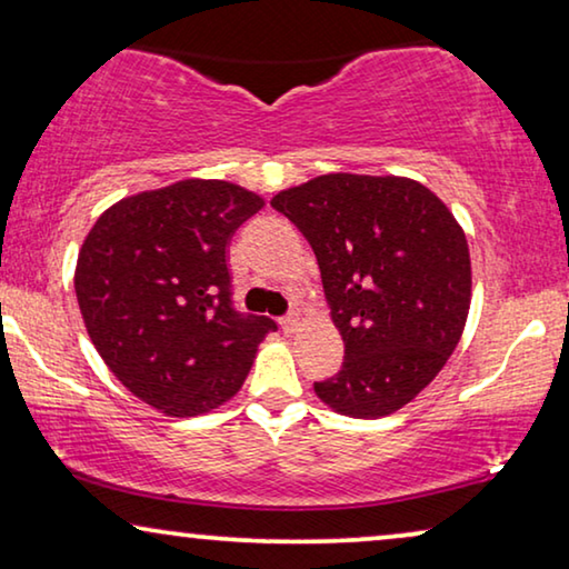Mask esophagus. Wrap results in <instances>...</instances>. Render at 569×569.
<instances>
[{
    "mask_svg": "<svg viewBox=\"0 0 569 569\" xmlns=\"http://www.w3.org/2000/svg\"><path fill=\"white\" fill-rule=\"evenodd\" d=\"M298 323H300V318H298V313H290V316L279 318V326H282V331L287 333V337H290V333H295V331H298Z\"/></svg>",
    "mask_w": 569,
    "mask_h": 569,
    "instance_id": "obj_1",
    "label": "esophagus"
}]
</instances>
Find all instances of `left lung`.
<instances>
[{
  "instance_id": "left-lung-1",
  "label": "left lung",
  "mask_w": 569,
  "mask_h": 569,
  "mask_svg": "<svg viewBox=\"0 0 569 569\" xmlns=\"http://www.w3.org/2000/svg\"><path fill=\"white\" fill-rule=\"evenodd\" d=\"M282 212L313 248L331 321L345 341L326 407L378 419L435 380L471 306L463 228L435 193L401 176L329 173L279 191Z\"/></svg>"
}]
</instances>
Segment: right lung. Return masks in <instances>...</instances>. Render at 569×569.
<instances>
[{
  "label": "right lung",
  "instance_id": "add662e5",
  "mask_svg": "<svg viewBox=\"0 0 569 569\" xmlns=\"http://www.w3.org/2000/svg\"><path fill=\"white\" fill-rule=\"evenodd\" d=\"M263 207L230 181L170 183L108 207L77 256L80 313L108 370L168 417L232 399L277 323L232 308L228 246Z\"/></svg>",
  "mask_w": 569,
  "mask_h": 569
}]
</instances>
